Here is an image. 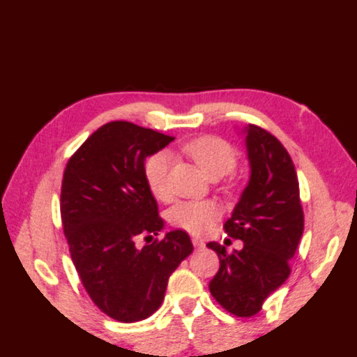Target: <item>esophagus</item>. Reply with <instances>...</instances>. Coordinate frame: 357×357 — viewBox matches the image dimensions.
<instances>
[{
  "label": "esophagus",
  "instance_id": "1",
  "mask_svg": "<svg viewBox=\"0 0 357 357\" xmlns=\"http://www.w3.org/2000/svg\"><path fill=\"white\" fill-rule=\"evenodd\" d=\"M192 243H193V246L197 248V249H202V248L206 246L204 241H202L201 238H198V236H193V238H192Z\"/></svg>",
  "mask_w": 357,
  "mask_h": 357
}]
</instances>
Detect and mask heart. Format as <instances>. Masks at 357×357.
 <instances>
[{
    "instance_id": "b5f03b06",
    "label": "heart",
    "mask_w": 357,
    "mask_h": 357,
    "mask_svg": "<svg viewBox=\"0 0 357 357\" xmlns=\"http://www.w3.org/2000/svg\"><path fill=\"white\" fill-rule=\"evenodd\" d=\"M184 151L211 179H220L234 172L236 151L220 137H199L184 145ZM173 159L169 151H158L146 159L144 174L146 185L156 198L164 199L170 193V172ZM220 206L213 201H183L172 207L169 218L174 226L190 234H204L220 218Z\"/></svg>"
}]
</instances>
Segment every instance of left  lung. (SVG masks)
Here are the masks:
<instances>
[{"label":"left lung","instance_id":"1","mask_svg":"<svg viewBox=\"0 0 357 357\" xmlns=\"http://www.w3.org/2000/svg\"><path fill=\"white\" fill-rule=\"evenodd\" d=\"M243 132L250 176L225 230L244 246L229 254L221 244L207 243L220 258L208 289L226 311L250 317L291 274L303 211L296 167L282 142L257 125L249 123Z\"/></svg>","mask_w":357,"mask_h":357}]
</instances>
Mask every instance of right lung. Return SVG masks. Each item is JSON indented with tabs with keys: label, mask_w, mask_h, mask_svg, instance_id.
Here are the masks:
<instances>
[{
	"label": "right lung",
	"mask_w": 357,
	"mask_h": 357,
	"mask_svg": "<svg viewBox=\"0 0 357 357\" xmlns=\"http://www.w3.org/2000/svg\"><path fill=\"white\" fill-rule=\"evenodd\" d=\"M174 137L125 121L105 123L68 160L60 211L73 263L97 308L123 324L150 317L167 283L192 254L181 229H164L146 185L145 159ZM141 236L152 243L137 248Z\"/></svg>",
	"instance_id": "obj_1"
}]
</instances>
